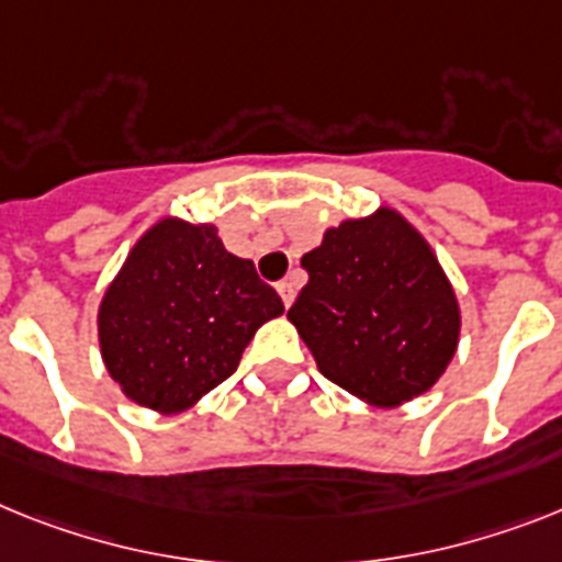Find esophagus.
Returning <instances> with one entry per match:
<instances>
[{
	"instance_id": "esophagus-1",
	"label": "esophagus",
	"mask_w": 562,
	"mask_h": 562,
	"mask_svg": "<svg viewBox=\"0 0 562 562\" xmlns=\"http://www.w3.org/2000/svg\"><path fill=\"white\" fill-rule=\"evenodd\" d=\"M277 291H280L282 303H285V305L294 303V296H296V285H294V282H291V280H282L280 285H277Z\"/></svg>"
}]
</instances>
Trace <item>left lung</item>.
Returning <instances> with one entry per match:
<instances>
[{"label":"left lung","mask_w":562,"mask_h":562,"mask_svg":"<svg viewBox=\"0 0 562 562\" xmlns=\"http://www.w3.org/2000/svg\"><path fill=\"white\" fill-rule=\"evenodd\" d=\"M303 268L308 282L289 319L323 376L383 408L440 380L460 337V308L428 243L397 211L328 228Z\"/></svg>","instance_id":"obj_1"}]
</instances>
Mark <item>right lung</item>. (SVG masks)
Here are the masks:
<instances>
[{"mask_svg":"<svg viewBox=\"0 0 562 562\" xmlns=\"http://www.w3.org/2000/svg\"><path fill=\"white\" fill-rule=\"evenodd\" d=\"M251 259L214 225L162 220L145 234L99 308L108 374L134 403L177 414L228 380L257 328L282 314Z\"/></svg>","mask_w":562,"mask_h":562,"instance_id":"add662e5","label":"right lung"}]
</instances>
